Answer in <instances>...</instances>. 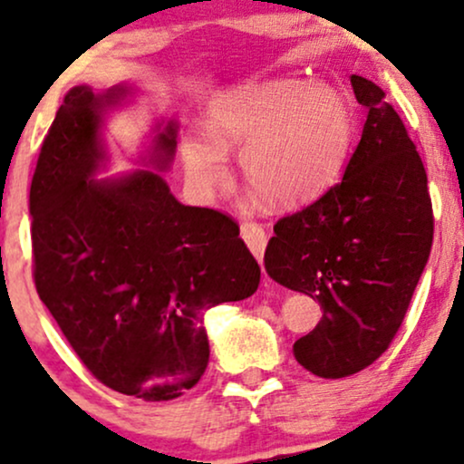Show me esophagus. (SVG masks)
I'll return each mask as SVG.
<instances>
[{"label":"esophagus","instance_id":"34e87169","mask_svg":"<svg viewBox=\"0 0 464 464\" xmlns=\"http://www.w3.org/2000/svg\"><path fill=\"white\" fill-rule=\"evenodd\" d=\"M240 233H242V240L246 242V246L251 248V253L259 262V259L264 257V248H266V231H264V227L262 224L246 222L242 224Z\"/></svg>","mask_w":464,"mask_h":464}]
</instances>
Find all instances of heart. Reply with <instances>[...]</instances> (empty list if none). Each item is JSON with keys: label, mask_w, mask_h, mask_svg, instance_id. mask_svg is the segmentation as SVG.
Listing matches in <instances>:
<instances>
[{"label": "heart", "mask_w": 464, "mask_h": 464, "mask_svg": "<svg viewBox=\"0 0 464 464\" xmlns=\"http://www.w3.org/2000/svg\"><path fill=\"white\" fill-rule=\"evenodd\" d=\"M353 142V108L334 85L279 76L218 94L207 130L182 134L180 158L193 189L208 196L231 178L227 151L240 150L253 196L297 208L337 182Z\"/></svg>", "instance_id": "heart-1"}]
</instances>
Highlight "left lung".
<instances>
[{"label":"left lung","mask_w":464,"mask_h":464,"mask_svg":"<svg viewBox=\"0 0 464 464\" xmlns=\"http://www.w3.org/2000/svg\"><path fill=\"white\" fill-rule=\"evenodd\" d=\"M368 116L339 185L282 218L264 253L277 284L317 299L322 322L297 339V363L322 379L372 365L403 324L434 240L427 174L383 90L350 76Z\"/></svg>","instance_id":"obj_1"}]
</instances>
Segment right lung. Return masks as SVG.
I'll return each mask as SVG.
<instances>
[{
	"instance_id": "add662e5",
	"label": "right lung",
	"mask_w": 464,
	"mask_h": 464,
	"mask_svg": "<svg viewBox=\"0 0 464 464\" xmlns=\"http://www.w3.org/2000/svg\"><path fill=\"white\" fill-rule=\"evenodd\" d=\"M139 90L76 85L45 136L33 185L34 286L101 383L142 401L191 390L208 363L205 313L251 297L259 266L237 224L185 207L165 176L178 123L156 119L145 169H108L105 125Z\"/></svg>"
}]
</instances>
